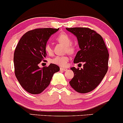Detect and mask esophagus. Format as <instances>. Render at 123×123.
<instances>
[{
	"label": "esophagus",
	"mask_w": 123,
	"mask_h": 123,
	"mask_svg": "<svg viewBox=\"0 0 123 123\" xmlns=\"http://www.w3.org/2000/svg\"><path fill=\"white\" fill-rule=\"evenodd\" d=\"M68 70L67 68H60V70L61 71H66Z\"/></svg>",
	"instance_id": "obj_1"
}]
</instances>
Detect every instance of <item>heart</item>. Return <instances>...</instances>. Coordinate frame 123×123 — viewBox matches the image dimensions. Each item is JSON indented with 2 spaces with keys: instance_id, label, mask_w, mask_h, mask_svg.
Returning a JSON list of instances; mask_svg holds the SVG:
<instances>
[{
  "instance_id": "obj_1",
  "label": "heart",
  "mask_w": 123,
  "mask_h": 123,
  "mask_svg": "<svg viewBox=\"0 0 123 123\" xmlns=\"http://www.w3.org/2000/svg\"><path fill=\"white\" fill-rule=\"evenodd\" d=\"M56 39L58 42L65 46L66 52H68L70 54L74 53V51H75V47L72 44V39L68 34L65 33V32H62L56 37ZM45 50L49 55L52 54L53 50L50 44H46V46H45ZM68 61L69 58L67 56H55L51 60V62L57 65L64 67V66H66Z\"/></svg>"
}]
</instances>
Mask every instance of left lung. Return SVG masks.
Returning a JSON list of instances; mask_svg holds the SVG:
<instances>
[{"instance_id": "obj_1", "label": "left lung", "mask_w": 123, "mask_h": 123, "mask_svg": "<svg viewBox=\"0 0 123 123\" xmlns=\"http://www.w3.org/2000/svg\"><path fill=\"white\" fill-rule=\"evenodd\" d=\"M66 29L77 37L80 49L73 62L84 63L81 69L74 67L70 68L74 77L69 84L77 92H89L99 84L107 73L108 50L102 36L95 31L80 27Z\"/></svg>"}]
</instances>
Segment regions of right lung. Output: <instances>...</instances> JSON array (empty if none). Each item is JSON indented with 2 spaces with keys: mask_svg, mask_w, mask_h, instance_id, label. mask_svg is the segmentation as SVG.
Wrapping results in <instances>:
<instances>
[{
  "mask_svg": "<svg viewBox=\"0 0 123 123\" xmlns=\"http://www.w3.org/2000/svg\"><path fill=\"white\" fill-rule=\"evenodd\" d=\"M58 30L39 28L29 31L17 45L14 54L15 75L21 86L30 94L43 92L50 84L53 74L60 70V67L54 63L41 68L38 65L46 57L45 46L48 40Z\"/></svg>",
  "mask_w": 123,
  "mask_h": 123,
  "instance_id": "add662e5",
  "label": "right lung"
}]
</instances>
